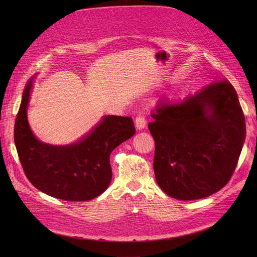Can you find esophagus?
Here are the masks:
<instances>
[{
	"mask_svg": "<svg viewBox=\"0 0 257 257\" xmlns=\"http://www.w3.org/2000/svg\"><path fill=\"white\" fill-rule=\"evenodd\" d=\"M134 123H136V127L139 129V130H142L146 127V124H147V120H146V117L142 114L138 115L136 120H134Z\"/></svg>",
	"mask_w": 257,
	"mask_h": 257,
	"instance_id": "obj_1",
	"label": "esophagus"
}]
</instances>
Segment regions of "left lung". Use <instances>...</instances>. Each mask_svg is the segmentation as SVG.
<instances>
[{"label": "left lung", "mask_w": 257, "mask_h": 257, "mask_svg": "<svg viewBox=\"0 0 257 257\" xmlns=\"http://www.w3.org/2000/svg\"><path fill=\"white\" fill-rule=\"evenodd\" d=\"M151 116L155 178L167 195L197 200L228 183L246 134L237 93L228 80H215L182 101H160Z\"/></svg>", "instance_id": "8db88e82"}]
</instances>
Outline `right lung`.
Instances as JSON below:
<instances>
[{"instance_id": "1", "label": "right lung", "mask_w": 257, "mask_h": 257, "mask_svg": "<svg viewBox=\"0 0 257 257\" xmlns=\"http://www.w3.org/2000/svg\"><path fill=\"white\" fill-rule=\"evenodd\" d=\"M33 79L24 90L15 126V143L27 178L40 192L65 201H88L100 196L112 178L110 153L136 133L132 117L105 115L72 145L42 143L27 119Z\"/></svg>"}]
</instances>
